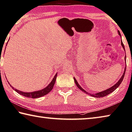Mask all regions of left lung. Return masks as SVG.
<instances>
[{
	"label": "left lung",
	"mask_w": 132,
	"mask_h": 132,
	"mask_svg": "<svg viewBox=\"0 0 132 132\" xmlns=\"http://www.w3.org/2000/svg\"><path fill=\"white\" fill-rule=\"evenodd\" d=\"M118 33H119V35H120V36L121 37V34H120V32L119 31H118ZM121 45L122 46L124 50H125V46H124V44L122 42V40L121 41ZM126 57L125 56V61H126ZM126 66H125V70H124V72H123V74L122 75V76H121V77L120 78V79L119 80V81H118L116 84H114L113 86H112L111 87H110L109 88H108L106 90H104V91H103L101 92H98V93H96L95 94H91L90 93H88V92H86L85 89H84L83 88H82L81 86H80L79 84L78 83L77 80H76V79L75 77H73V79H74V80H75V82L76 85V86H78V88H79V89L81 90V91H82L84 92H85V93L86 94H88V95H90L91 96H92V97H96V98H101V97H105V96L109 95V94H110V93H111V92H113L114 91H115L116 89H117V88L119 87V85H120L121 82H122L123 81V79L124 78V76H125V72H126Z\"/></svg>",
	"instance_id": "8db88e82"
}]
</instances>
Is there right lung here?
<instances>
[{
  "label": "right lung",
  "mask_w": 132,
  "mask_h": 132,
  "mask_svg": "<svg viewBox=\"0 0 132 132\" xmlns=\"http://www.w3.org/2000/svg\"><path fill=\"white\" fill-rule=\"evenodd\" d=\"M7 44L6 46H7ZM57 75V73H56V75H55V76H54V78L52 79V81L50 82V83L49 84L46 88H43V89L39 90V91H37L31 92H22L21 91H19V90H18L16 89H15L14 88L12 87V86L11 85V84H9V85H11V86L12 88V89L13 90H15V91L16 92H18V93L21 94V95H22L23 96H24V97H29V98H37L41 97H43V96L46 95V94H48L49 92L52 91L53 88V86H54L55 82H56V80Z\"/></svg>",
  "instance_id": "1"
}]
</instances>
